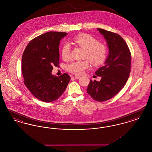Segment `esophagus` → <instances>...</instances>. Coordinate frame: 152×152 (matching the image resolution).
Instances as JSON below:
<instances>
[{"mask_svg":"<svg viewBox=\"0 0 152 152\" xmlns=\"http://www.w3.org/2000/svg\"><path fill=\"white\" fill-rule=\"evenodd\" d=\"M74 77H75L76 79H79L80 77V76L79 75H75V76H74Z\"/></svg>","mask_w":152,"mask_h":152,"instance_id":"esophagus-1","label":"esophagus"}]
</instances>
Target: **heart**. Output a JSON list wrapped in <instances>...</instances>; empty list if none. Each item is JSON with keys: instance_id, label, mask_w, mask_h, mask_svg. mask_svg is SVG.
I'll use <instances>...</instances> for the list:
<instances>
[{"instance_id": "heart-1", "label": "heart", "mask_w": 152, "mask_h": 152, "mask_svg": "<svg viewBox=\"0 0 152 152\" xmlns=\"http://www.w3.org/2000/svg\"><path fill=\"white\" fill-rule=\"evenodd\" d=\"M73 43L85 50L84 58H87L94 65L102 64L106 59L108 49L104 44L99 43L94 36L84 34L76 36L73 39ZM71 48L68 43H64L61 48V53L63 58L67 60L71 58ZM87 60L83 61H74L66 66V69L69 72L80 75L89 67Z\"/></svg>"}]
</instances>
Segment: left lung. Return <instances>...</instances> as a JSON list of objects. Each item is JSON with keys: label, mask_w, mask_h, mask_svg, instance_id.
<instances>
[{"label": "left lung", "mask_w": 152, "mask_h": 152, "mask_svg": "<svg viewBox=\"0 0 152 152\" xmlns=\"http://www.w3.org/2000/svg\"><path fill=\"white\" fill-rule=\"evenodd\" d=\"M97 30L106 40L108 56L104 65L95 72L101 76V80H90L87 91L94 100L102 102L112 99L125 85L130 72L131 53L128 45L118 34L101 28Z\"/></svg>", "instance_id": "obj_1"}]
</instances>
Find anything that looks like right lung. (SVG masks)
<instances>
[{
  "label": "right lung",
  "instance_id": "add662e5",
  "mask_svg": "<svg viewBox=\"0 0 152 152\" xmlns=\"http://www.w3.org/2000/svg\"><path fill=\"white\" fill-rule=\"evenodd\" d=\"M66 32L50 31L36 37L26 47L22 58L24 83L37 99L45 102L55 101L63 94L71 77L64 73L52 75L53 66H58L60 40Z\"/></svg>",
  "mask_w": 152,
  "mask_h": 152
}]
</instances>
